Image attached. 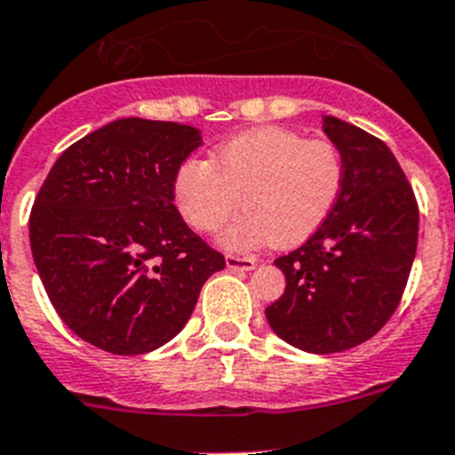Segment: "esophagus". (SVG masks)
I'll return each mask as SVG.
<instances>
[{
	"instance_id": "1",
	"label": "esophagus",
	"mask_w": 455,
	"mask_h": 455,
	"mask_svg": "<svg viewBox=\"0 0 455 455\" xmlns=\"http://www.w3.org/2000/svg\"><path fill=\"white\" fill-rule=\"evenodd\" d=\"M227 268H231V270H253L255 268V259H253V257L227 255Z\"/></svg>"
}]
</instances>
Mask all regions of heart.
I'll use <instances>...</instances> for the list:
<instances>
[{"mask_svg": "<svg viewBox=\"0 0 455 455\" xmlns=\"http://www.w3.org/2000/svg\"><path fill=\"white\" fill-rule=\"evenodd\" d=\"M346 167L330 140H308L286 127H257L224 142L211 163L189 158L173 176V202L198 233L224 231L222 244L246 251L273 242L291 249L321 228L343 189Z\"/></svg>", "mask_w": 455, "mask_h": 455, "instance_id": "1", "label": "heart"}]
</instances>
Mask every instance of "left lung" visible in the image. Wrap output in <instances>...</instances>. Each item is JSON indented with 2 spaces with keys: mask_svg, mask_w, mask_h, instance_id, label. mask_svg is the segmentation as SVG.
I'll use <instances>...</instances> for the list:
<instances>
[{
  "mask_svg": "<svg viewBox=\"0 0 455 455\" xmlns=\"http://www.w3.org/2000/svg\"><path fill=\"white\" fill-rule=\"evenodd\" d=\"M343 158V189L319 231L275 259L286 291L266 308L270 328L315 355L368 341L401 304L419 244V202L389 147L323 116Z\"/></svg>",
  "mask_w": 455,
  "mask_h": 455,
  "instance_id": "1",
  "label": "left lung"
}]
</instances>
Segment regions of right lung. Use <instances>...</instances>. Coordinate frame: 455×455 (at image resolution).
<instances>
[{"label":"right lung","mask_w":455,"mask_h":455,"mask_svg":"<svg viewBox=\"0 0 455 455\" xmlns=\"http://www.w3.org/2000/svg\"><path fill=\"white\" fill-rule=\"evenodd\" d=\"M196 127L118 118L68 147L30 211V249L63 323L112 355L172 341L227 266L173 204Z\"/></svg>","instance_id":"obj_1"}]
</instances>
